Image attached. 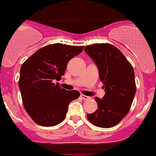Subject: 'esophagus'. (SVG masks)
I'll use <instances>...</instances> for the list:
<instances>
[{
    "label": "esophagus",
    "mask_w": 156,
    "mask_h": 156,
    "mask_svg": "<svg viewBox=\"0 0 156 156\" xmlns=\"http://www.w3.org/2000/svg\"><path fill=\"white\" fill-rule=\"evenodd\" d=\"M80 98H81L82 99H84V100L90 99V98H89V97H88V96H85V95H83V94H81V95H80Z\"/></svg>",
    "instance_id": "esophagus-1"
}]
</instances>
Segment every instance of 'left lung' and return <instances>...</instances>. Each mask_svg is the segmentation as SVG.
Listing matches in <instances>:
<instances>
[{
	"instance_id": "8db88e82",
	"label": "left lung",
	"mask_w": 156,
	"mask_h": 156,
	"mask_svg": "<svg viewBox=\"0 0 156 156\" xmlns=\"http://www.w3.org/2000/svg\"><path fill=\"white\" fill-rule=\"evenodd\" d=\"M84 51L98 67L105 92L101 99L95 98L98 109L87 114V118L96 126L113 127L125 118L134 100L136 92L134 69L124 55L113 45H89Z\"/></svg>"
}]
</instances>
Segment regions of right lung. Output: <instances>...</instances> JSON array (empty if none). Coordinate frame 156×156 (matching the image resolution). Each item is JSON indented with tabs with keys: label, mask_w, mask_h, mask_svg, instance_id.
I'll use <instances>...</instances> for the list:
<instances>
[{
	"label": "right lung",
	"mask_w": 156,
	"mask_h": 156,
	"mask_svg": "<svg viewBox=\"0 0 156 156\" xmlns=\"http://www.w3.org/2000/svg\"><path fill=\"white\" fill-rule=\"evenodd\" d=\"M84 47L55 43L33 54L22 65L18 85L22 101L30 117L38 125L53 126L65 118L68 105L80 97L76 90L59 87L68 61Z\"/></svg>",
	"instance_id": "right-lung-1"
}]
</instances>
